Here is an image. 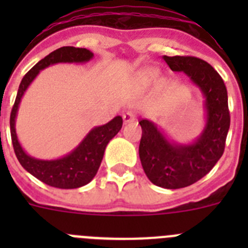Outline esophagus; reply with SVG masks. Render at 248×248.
Returning a JSON list of instances; mask_svg holds the SVG:
<instances>
[{"mask_svg": "<svg viewBox=\"0 0 248 248\" xmlns=\"http://www.w3.org/2000/svg\"><path fill=\"white\" fill-rule=\"evenodd\" d=\"M137 119V115H135L133 111H126V113L123 114V120H124V123H131L134 122V120Z\"/></svg>", "mask_w": 248, "mask_h": 248, "instance_id": "obj_1", "label": "esophagus"}]
</instances>
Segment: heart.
<instances>
[{"label": "heart", "mask_w": 248, "mask_h": 248, "mask_svg": "<svg viewBox=\"0 0 248 248\" xmlns=\"http://www.w3.org/2000/svg\"><path fill=\"white\" fill-rule=\"evenodd\" d=\"M155 73H156V71H155V69H153V68H148V69H144V71H141L140 77H141V78H144V79H150V78H153V77L155 76Z\"/></svg>", "instance_id": "obj_1"}]
</instances>
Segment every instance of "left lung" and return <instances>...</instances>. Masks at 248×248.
Instances as JSON below:
<instances>
[{
	"label": "left lung",
	"mask_w": 248,
	"mask_h": 248,
	"mask_svg": "<svg viewBox=\"0 0 248 248\" xmlns=\"http://www.w3.org/2000/svg\"><path fill=\"white\" fill-rule=\"evenodd\" d=\"M163 58L171 71L184 72L201 91L206 124L192 143L179 144L169 139L153 122L140 120L143 134L139 156L154 185L181 189L200 180L222 156L230 129L227 89L220 74L202 59L189 56Z\"/></svg>",
	"instance_id": "left-lung-1"
}]
</instances>
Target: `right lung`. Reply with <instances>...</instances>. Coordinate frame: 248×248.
I'll use <instances>...</instances> for the list:
<instances>
[{
    "instance_id": "right-lung-1",
    "label": "right lung",
    "mask_w": 248,
    "mask_h": 248,
    "mask_svg": "<svg viewBox=\"0 0 248 248\" xmlns=\"http://www.w3.org/2000/svg\"><path fill=\"white\" fill-rule=\"evenodd\" d=\"M93 57L94 54L87 48L61 47L53 50L23 77L11 111V138L19 164L38 180L58 189H77L93 180L102 163L105 148L122 129L123 118L118 115L104 125L92 129L69 154L59 159L42 160L28 155L19 144L16 133L17 111L23 94L42 69L57 63H85Z\"/></svg>"
}]
</instances>
